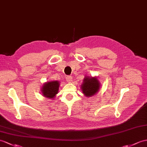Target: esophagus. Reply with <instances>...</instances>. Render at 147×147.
<instances>
[{
  "label": "esophagus",
  "mask_w": 147,
  "mask_h": 147,
  "mask_svg": "<svg viewBox=\"0 0 147 147\" xmlns=\"http://www.w3.org/2000/svg\"><path fill=\"white\" fill-rule=\"evenodd\" d=\"M72 78H72V77H71V76H67V78H66L67 82H72V80H73Z\"/></svg>",
  "instance_id": "esophagus-1"
}]
</instances>
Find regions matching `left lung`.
Listing matches in <instances>:
<instances>
[{
	"mask_svg": "<svg viewBox=\"0 0 147 147\" xmlns=\"http://www.w3.org/2000/svg\"><path fill=\"white\" fill-rule=\"evenodd\" d=\"M100 87V84L96 77H85L81 85L82 93L86 96H92L97 93Z\"/></svg>",
	"mask_w": 147,
	"mask_h": 147,
	"instance_id": "obj_1",
	"label": "left lung"
}]
</instances>
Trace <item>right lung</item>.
I'll return each instance as SVG.
<instances>
[{
	"instance_id": "add662e5",
	"label": "right lung",
	"mask_w": 147,
	"mask_h": 147,
	"mask_svg": "<svg viewBox=\"0 0 147 147\" xmlns=\"http://www.w3.org/2000/svg\"><path fill=\"white\" fill-rule=\"evenodd\" d=\"M59 85V82L57 80L46 82L41 89L43 96L48 98H53L58 94Z\"/></svg>"
}]
</instances>
